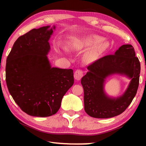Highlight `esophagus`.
I'll list each match as a JSON object with an SVG mask.
<instances>
[{
  "instance_id": "esophagus-1",
  "label": "esophagus",
  "mask_w": 146,
  "mask_h": 146,
  "mask_svg": "<svg viewBox=\"0 0 146 146\" xmlns=\"http://www.w3.org/2000/svg\"><path fill=\"white\" fill-rule=\"evenodd\" d=\"M83 76V71L80 70H77L75 71V73H74V78L75 80H80L81 78Z\"/></svg>"
}]
</instances>
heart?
Listing matches in <instances>:
<instances>
[{
	"instance_id": "obj_1",
	"label": "heart",
	"mask_w": 146,
	"mask_h": 146,
	"mask_svg": "<svg viewBox=\"0 0 146 146\" xmlns=\"http://www.w3.org/2000/svg\"><path fill=\"white\" fill-rule=\"evenodd\" d=\"M100 40L101 38L98 36H91L78 42L77 48L79 49H87L91 48L84 56L86 62L91 63L96 61L107 48V43L105 42L98 43Z\"/></svg>"
}]
</instances>
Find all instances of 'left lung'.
<instances>
[{
  "mask_svg": "<svg viewBox=\"0 0 146 146\" xmlns=\"http://www.w3.org/2000/svg\"><path fill=\"white\" fill-rule=\"evenodd\" d=\"M88 72L81 79L84 88V110L90 117L111 118L126 110L135 97L139 85L140 64L131 44L120 46L114 55H106L88 66ZM120 74L131 79L127 90L117 98L105 93V80L109 76Z\"/></svg>",
  "mask_w": 146,
  "mask_h": 146,
  "instance_id": "8db88e82",
  "label": "left lung"
}]
</instances>
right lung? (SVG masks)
<instances>
[{"label":"right lung","mask_w":146,"mask_h":146,"mask_svg":"<svg viewBox=\"0 0 146 146\" xmlns=\"http://www.w3.org/2000/svg\"><path fill=\"white\" fill-rule=\"evenodd\" d=\"M54 29L55 26H43L21 36L6 60L9 92L20 108L33 117L55 114L74 83L73 70L51 67L47 56Z\"/></svg>","instance_id":"obj_1"}]
</instances>
